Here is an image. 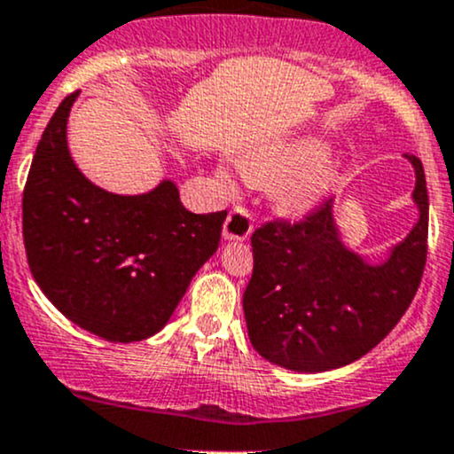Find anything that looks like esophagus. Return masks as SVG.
<instances>
[{
	"label": "esophagus",
	"mask_w": 454,
	"mask_h": 454,
	"mask_svg": "<svg viewBox=\"0 0 454 454\" xmlns=\"http://www.w3.org/2000/svg\"><path fill=\"white\" fill-rule=\"evenodd\" d=\"M254 231V219L246 207H235L228 213L223 223V239L228 241H246Z\"/></svg>",
	"instance_id": "1"
}]
</instances>
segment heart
Masks as SVG:
<instances>
[{"label":"heart","mask_w":454,"mask_h":454,"mask_svg":"<svg viewBox=\"0 0 454 454\" xmlns=\"http://www.w3.org/2000/svg\"><path fill=\"white\" fill-rule=\"evenodd\" d=\"M324 156V141L298 139L246 156L241 160V171L252 183H274L271 198L276 207L294 217H302L331 195L340 178L337 165ZM222 180L231 183V176L222 171Z\"/></svg>","instance_id":"b5f03b06"}]
</instances>
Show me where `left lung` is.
<instances>
[{"mask_svg": "<svg viewBox=\"0 0 454 454\" xmlns=\"http://www.w3.org/2000/svg\"><path fill=\"white\" fill-rule=\"evenodd\" d=\"M407 159L419 219L385 263H365L343 246L333 198L298 222L280 217L252 232L243 313L265 361L294 372L335 370L367 355L400 322L422 280L428 239L424 167L418 156Z\"/></svg>", "mask_w": 454, "mask_h": 454, "instance_id": "left-lung-1", "label": "left lung"}]
</instances>
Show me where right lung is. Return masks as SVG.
Listing matches in <instances>:
<instances>
[{
  "instance_id": "add662e5",
  "label": "right lung",
  "mask_w": 454,
  "mask_h": 454,
  "mask_svg": "<svg viewBox=\"0 0 454 454\" xmlns=\"http://www.w3.org/2000/svg\"><path fill=\"white\" fill-rule=\"evenodd\" d=\"M75 98L47 123L23 189L27 265L67 319L108 341H141L169 322L217 250L228 211H187L171 180L143 195L89 183L67 147Z\"/></svg>"
}]
</instances>
